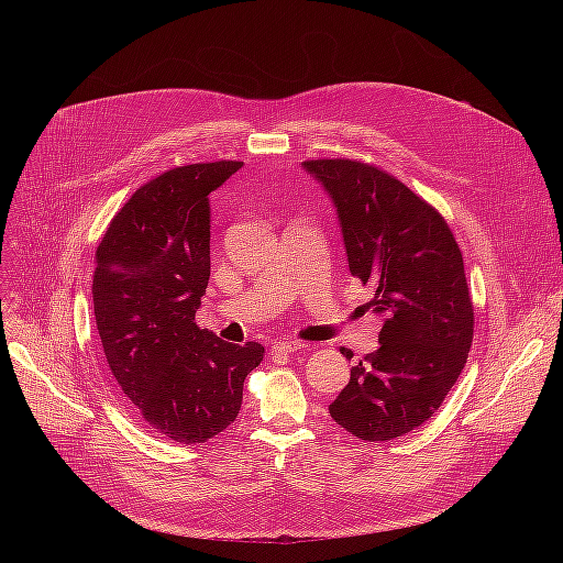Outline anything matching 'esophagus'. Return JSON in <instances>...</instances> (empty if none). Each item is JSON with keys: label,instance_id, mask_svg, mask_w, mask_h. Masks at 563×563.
<instances>
[{"label": "esophagus", "instance_id": "esophagus-1", "mask_svg": "<svg viewBox=\"0 0 563 563\" xmlns=\"http://www.w3.org/2000/svg\"><path fill=\"white\" fill-rule=\"evenodd\" d=\"M302 347H305V343L294 341V339H287V341H280V343H274V345H272L274 352H285V354L298 352V350H302Z\"/></svg>", "mask_w": 563, "mask_h": 563}]
</instances>
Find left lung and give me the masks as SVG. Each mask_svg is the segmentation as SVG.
<instances>
[{"label": "left lung", "instance_id": "8db88e82", "mask_svg": "<svg viewBox=\"0 0 563 563\" xmlns=\"http://www.w3.org/2000/svg\"><path fill=\"white\" fill-rule=\"evenodd\" d=\"M302 169L332 198L350 272L374 287L367 309L383 318L378 350L352 367L330 415L363 441L408 434L441 408L472 345L461 250L441 213L378 167L307 159Z\"/></svg>", "mask_w": 563, "mask_h": 563}]
</instances>
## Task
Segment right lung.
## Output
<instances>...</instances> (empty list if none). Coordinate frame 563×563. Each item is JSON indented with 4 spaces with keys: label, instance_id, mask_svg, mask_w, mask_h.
Masks as SVG:
<instances>
[{
    "label": "right lung",
    "instance_id": "add662e5",
    "mask_svg": "<svg viewBox=\"0 0 563 563\" xmlns=\"http://www.w3.org/2000/svg\"><path fill=\"white\" fill-rule=\"evenodd\" d=\"M240 167L220 159L153 178L96 254V325L111 374L137 417L178 443H205L235 421L265 354L261 343H224L196 325L211 272L209 194Z\"/></svg>",
    "mask_w": 563,
    "mask_h": 563
}]
</instances>
